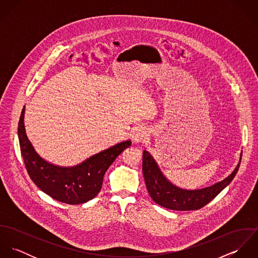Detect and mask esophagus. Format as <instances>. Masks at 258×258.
<instances>
[{"mask_svg":"<svg viewBox=\"0 0 258 258\" xmlns=\"http://www.w3.org/2000/svg\"><path fill=\"white\" fill-rule=\"evenodd\" d=\"M148 132L143 129V128H139V129H136L132 135V139L134 142L138 143V142H141V141H145L147 139Z\"/></svg>","mask_w":258,"mask_h":258,"instance_id":"obj_1","label":"esophagus"}]
</instances>
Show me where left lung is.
I'll return each instance as SVG.
<instances>
[{"mask_svg":"<svg viewBox=\"0 0 258 258\" xmlns=\"http://www.w3.org/2000/svg\"><path fill=\"white\" fill-rule=\"evenodd\" d=\"M238 168L239 164L230 176L218 184L203 189L186 190L171 184L163 176L153 157L147 151L143 152V175L150 197L159 206L174 211H194L202 209L232 181Z\"/></svg>","mask_w":258,"mask_h":258,"instance_id":"left-lung-1","label":"left lung"}]
</instances>
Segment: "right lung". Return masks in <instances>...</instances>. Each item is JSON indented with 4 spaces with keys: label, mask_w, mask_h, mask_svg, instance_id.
Here are the masks:
<instances>
[{
    "label": "right lung",
    "mask_w": 258,
    "mask_h": 258,
    "mask_svg": "<svg viewBox=\"0 0 258 258\" xmlns=\"http://www.w3.org/2000/svg\"><path fill=\"white\" fill-rule=\"evenodd\" d=\"M24 114L25 107L20 117L18 135L28 174L39 189L64 204L79 205L95 198L102 187L107 169L131 145V141L121 142L72 168L53 166L41 159L29 141L24 125Z\"/></svg>",
    "instance_id": "right-lung-1"
}]
</instances>
